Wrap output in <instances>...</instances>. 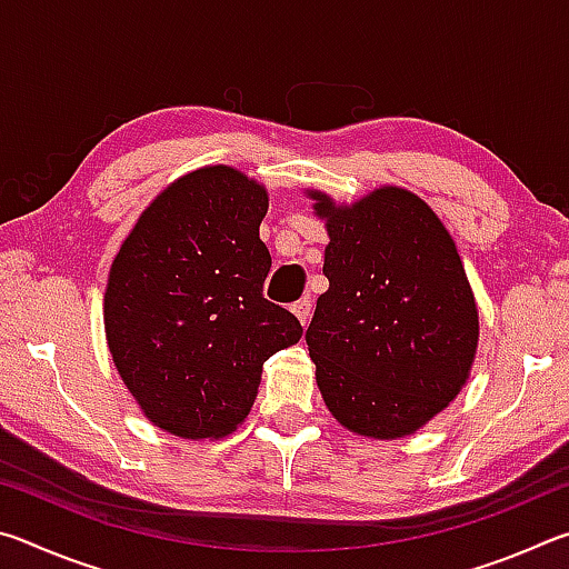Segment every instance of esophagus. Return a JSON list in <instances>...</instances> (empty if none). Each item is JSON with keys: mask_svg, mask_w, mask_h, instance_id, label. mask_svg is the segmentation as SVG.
Here are the masks:
<instances>
[{"mask_svg": "<svg viewBox=\"0 0 569 569\" xmlns=\"http://www.w3.org/2000/svg\"><path fill=\"white\" fill-rule=\"evenodd\" d=\"M291 311L298 316V321H301L303 326L311 321V301H308V298H301V301H296L291 306Z\"/></svg>", "mask_w": 569, "mask_h": 569, "instance_id": "1", "label": "esophagus"}]
</instances>
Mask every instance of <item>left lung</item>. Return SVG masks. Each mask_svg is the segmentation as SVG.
<instances>
[{"mask_svg":"<svg viewBox=\"0 0 569 569\" xmlns=\"http://www.w3.org/2000/svg\"><path fill=\"white\" fill-rule=\"evenodd\" d=\"M326 218L323 276L306 331L329 411L361 437L413 435L457 397L477 351V303L457 246L421 198L379 188Z\"/></svg>","mask_w":569,"mask_h":569,"instance_id":"obj_1","label":"left lung"}]
</instances>
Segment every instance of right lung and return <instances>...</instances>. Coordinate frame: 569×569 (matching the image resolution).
<instances>
[{
    "label": "right lung",
    "instance_id": "right-lung-1",
    "mask_svg": "<svg viewBox=\"0 0 569 569\" xmlns=\"http://www.w3.org/2000/svg\"><path fill=\"white\" fill-rule=\"evenodd\" d=\"M266 210V190L243 172H188L152 200L110 268L112 361L146 417L170 435L233 431L253 407L263 363L301 339L296 316L263 298Z\"/></svg>",
    "mask_w": 569,
    "mask_h": 569
}]
</instances>
